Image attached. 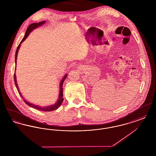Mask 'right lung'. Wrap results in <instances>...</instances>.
Listing matches in <instances>:
<instances>
[{"instance_id":"right-lung-1","label":"right lung","mask_w":156,"mask_h":156,"mask_svg":"<svg viewBox=\"0 0 156 156\" xmlns=\"http://www.w3.org/2000/svg\"><path fill=\"white\" fill-rule=\"evenodd\" d=\"M46 22L45 21H43V22H41L39 23H32L30 24L29 26V27L27 28V29L26 31V33H25V35L23 37V38L22 39V40L21 41V42L20 43L19 45H18L17 48V50H16V54H15V64H16V63H17V54L19 52V50L20 47V45L27 38V37L29 36V34L30 33L34 30L35 29L37 28V27H40L42 25H43ZM16 71V68H15V71ZM67 74H66V75L63 76V78H62L61 82L59 83V96H58V100L57 101L56 103H55V104L54 105H50V106H44V107H42V106H40L39 105H34V104H31L29 102H28L27 101H26L25 99H24V98L22 96L21 92H20V90L19 88V87L17 85V80H16V74L14 75V80H15V83L16 87V88L17 89L20 95L21 96V97L23 99V101L24 102L27 104V105H29L30 107L31 108H33L34 109H36L38 110H40V111H47V112H50L54 110H55L57 109L59 106L61 105V104L63 102V100H64V98H63V88H62V85H63V83L65 81V80L67 78Z\"/></svg>"}]
</instances>
